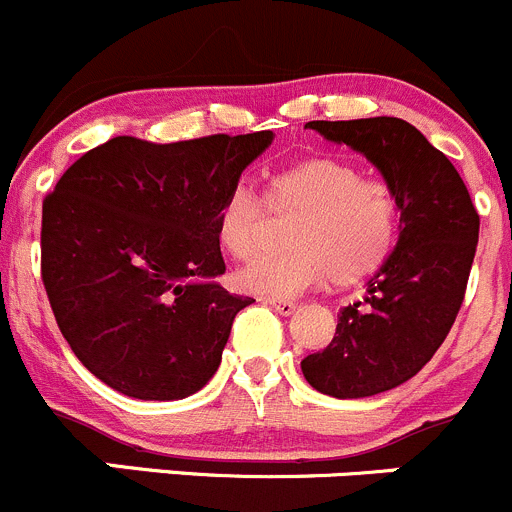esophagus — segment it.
Masks as SVG:
<instances>
[{
  "mask_svg": "<svg viewBox=\"0 0 512 512\" xmlns=\"http://www.w3.org/2000/svg\"><path fill=\"white\" fill-rule=\"evenodd\" d=\"M267 302V305H270V307H275V310L277 312H280V315H292V312H295L297 310V305H295V302H290V300H275V297H270V300H265Z\"/></svg>",
  "mask_w": 512,
  "mask_h": 512,
  "instance_id": "34e87169",
  "label": "esophagus"
}]
</instances>
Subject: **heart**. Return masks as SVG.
I'll use <instances>...</instances> for the list:
<instances>
[{
	"mask_svg": "<svg viewBox=\"0 0 512 512\" xmlns=\"http://www.w3.org/2000/svg\"><path fill=\"white\" fill-rule=\"evenodd\" d=\"M266 205L262 206L261 202ZM297 215L282 255H267L237 275L242 290L265 297H295L325 285L347 287L380 270L395 250L400 202L380 180H365L337 157H312L272 172L262 200L235 187L217 207L220 245L237 260H252L265 247L267 212Z\"/></svg>",
	"mask_w": 512,
	"mask_h": 512,
	"instance_id": "heart-1",
	"label": "heart"
}]
</instances>
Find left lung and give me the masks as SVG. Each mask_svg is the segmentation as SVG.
I'll list each match as a JSON object with an SVG mask.
<instances>
[{"mask_svg":"<svg viewBox=\"0 0 512 512\" xmlns=\"http://www.w3.org/2000/svg\"><path fill=\"white\" fill-rule=\"evenodd\" d=\"M305 127L367 157L400 202L398 245L367 282L365 302L342 307L330 345L300 365L320 393L370 398L418 375L448 337L480 217L453 162L405 119H317Z\"/></svg>","mask_w":512,"mask_h":512,"instance_id":"8db88e82","label":"left lung"}]
</instances>
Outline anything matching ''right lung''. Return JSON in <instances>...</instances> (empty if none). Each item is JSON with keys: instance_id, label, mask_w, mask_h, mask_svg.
<instances>
[{"instance_id": "1", "label": "right lung", "mask_w": 512, "mask_h": 512, "mask_svg": "<svg viewBox=\"0 0 512 512\" xmlns=\"http://www.w3.org/2000/svg\"><path fill=\"white\" fill-rule=\"evenodd\" d=\"M272 132L155 145L112 137L79 157L42 205V282L94 377L137 400H182L217 372L232 320L217 207Z\"/></svg>"}]
</instances>
